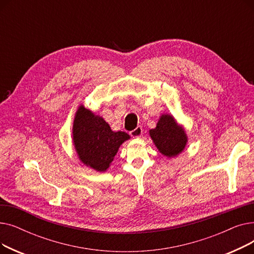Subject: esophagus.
<instances>
[{"mask_svg":"<svg viewBox=\"0 0 254 254\" xmlns=\"http://www.w3.org/2000/svg\"><path fill=\"white\" fill-rule=\"evenodd\" d=\"M142 134H143V128L140 126H138L135 129H132V130L129 131V135L131 137H140Z\"/></svg>","mask_w":254,"mask_h":254,"instance_id":"esophagus-1","label":"esophagus"}]
</instances>
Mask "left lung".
<instances>
[{
  "label": "left lung",
  "instance_id": "obj_1",
  "mask_svg": "<svg viewBox=\"0 0 254 254\" xmlns=\"http://www.w3.org/2000/svg\"><path fill=\"white\" fill-rule=\"evenodd\" d=\"M149 132L159 152L169 157L179 154L188 142L183 128L177 126L171 115H163L156 127Z\"/></svg>",
  "mask_w": 254,
  "mask_h": 254
}]
</instances>
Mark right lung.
<instances>
[{"mask_svg": "<svg viewBox=\"0 0 254 254\" xmlns=\"http://www.w3.org/2000/svg\"><path fill=\"white\" fill-rule=\"evenodd\" d=\"M129 136L112 131L105 120L80 106L73 126V141L81 162L100 172L109 168L119 146Z\"/></svg>", "mask_w": 254, "mask_h": 254, "instance_id": "add662e5", "label": "right lung"}]
</instances>
